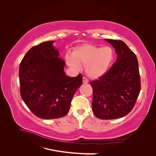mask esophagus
<instances>
[{
    "instance_id": "esophagus-1",
    "label": "esophagus",
    "mask_w": 156,
    "mask_h": 156,
    "mask_svg": "<svg viewBox=\"0 0 156 156\" xmlns=\"http://www.w3.org/2000/svg\"><path fill=\"white\" fill-rule=\"evenodd\" d=\"M83 83H88V80L87 79V78H86L85 77H84L83 79Z\"/></svg>"
}]
</instances>
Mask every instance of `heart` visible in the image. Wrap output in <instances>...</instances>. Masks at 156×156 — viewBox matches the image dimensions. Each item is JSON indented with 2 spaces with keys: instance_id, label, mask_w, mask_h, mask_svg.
Masks as SVG:
<instances>
[{
  "instance_id": "heart-1",
  "label": "heart",
  "mask_w": 156,
  "mask_h": 156,
  "mask_svg": "<svg viewBox=\"0 0 156 156\" xmlns=\"http://www.w3.org/2000/svg\"><path fill=\"white\" fill-rule=\"evenodd\" d=\"M114 57L113 50L110 47H97L83 45L75 49L72 56H66L68 65L79 68V64H86L85 70L90 77L97 79L104 74Z\"/></svg>"
}]
</instances>
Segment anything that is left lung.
Masks as SVG:
<instances>
[{"label": "left lung", "mask_w": 156, "mask_h": 156, "mask_svg": "<svg viewBox=\"0 0 156 156\" xmlns=\"http://www.w3.org/2000/svg\"><path fill=\"white\" fill-rule=\"evenodd\" d=\"M117 54L116 62L98 79L90 83L93 90L92 111L98 119L122 118L133 109L140 90L138 60L124 41L105 39Z\"/></svg>", "instance_id": "1"}]
</instances>
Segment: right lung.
Listing matches in <instances>:
<instances>
[{"label": "right lung", "mask_w": 156, "mask_h": 156, "mask_svg": "<svg viewBox=\"0 0 156 156\" xmlns=\"http://www.w3.org/2000/svg\"><path fill=\"white\" fill-rule=\"evenodd\" d=\"M53 41L35 45L20 63V93L32 112L43 119H55L68 114L75 92L83 83V76H66L64 61Z\"/></svg>", "instance_id": "obj_1"}]
</instances>
